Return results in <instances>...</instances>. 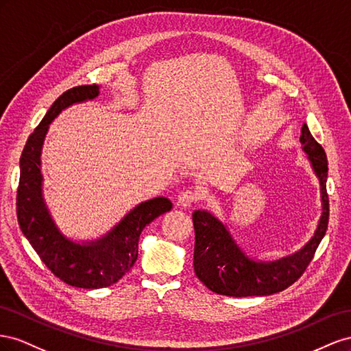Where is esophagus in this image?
Here are the masks:
<instances>
[{
	"label": "esophagus",
	"instance_id": "obj_1",
	"mask_svg": "<svg viewBox=\"0 0 351 351\" xmlns=\"http://www.w3.org/2000/svg\"><path fill=\"white\" fill-rule=\"evenodd\" d=\"M197 202V193L194 191H189V189H186V191L181 193L178 197V204L181 207H189L193 203Z\"/></svg>",
	"mask_w": 351,
	"mask_h": 351
}]
</instances>
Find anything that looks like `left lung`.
<instances>
[{"label":"left lung","instance_id":"obj_1","mask_svg":"<svg viewBox=\"0 0 351 351\" xmlns=\"http://www.w3.org/2000/svg\"><path fill=\"white\" fill-rule=\"evenodd\" d=\"M303 152L320 185L322 215L313 237L297 253L274 262H260L248 257L232 238L226 225L207 210H195L194 270L210 291L229 297L270 295L293 285L312 262L317 245L326 234L329 220V199L326 193L328 160L325 149L310 134L307 125L300 136Z\"/></svg>","mask_w":351,"mask_h":351}]
</instances>
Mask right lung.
I'll return each mask as SVG.
<instances>
[{
    "instance_id": "right-lung-1",
    "label": "right lung",
    "mask_w": 351,
    "mask_h": 351,
    "mask_svg": "<svg viewBox=\"0 0 351 351\" xmlns=\"http://www.w3.org/2000/svg\"><path fill=\"white\" fill-rule=\"evenodd\" d=\"M98 95V85L75 86L60 95L49 107L41 123L29 136L20 157L16 203L19 226L44 265L63 282L86 289L110 287L128 274L138 258V241L143 229L172 208L166 197L147 199L135 206L106 235L93 241H73L56 225L43 195L44 139L49 123L64 108Z\"/></svg>"
}]
</instances>
